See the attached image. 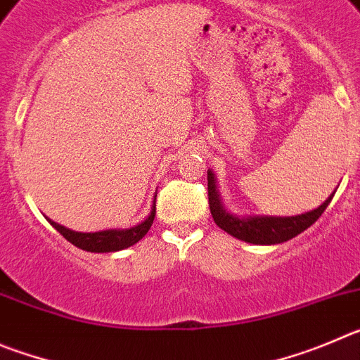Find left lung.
<instances>
[{
  "label": "left lung",
  "instance_id": "left-lung-1",
  "mask_svg": "<svg viewBox=\"0 0 360 360\" xmlns=\"http://www.w3.org/2000/svg\"><path fill=\"white\" fill-rule=\"evenodd\" d=\"M332 192L328 199L317 206L316 210L301 213V215L292 217H273V215H235L229 213L222 204V197H220L219 186H217V177L213 170L208 168V202L210 212H212L213 220L220 229H224L231 236L238 238V240L249 242V244L257 245H274L287 242L316 222L321 213L325 212L326 206L330 204L333 197Z\"/></svg>",
  "mask_w": 360,
  "mask_h": 360
}]
</instances>
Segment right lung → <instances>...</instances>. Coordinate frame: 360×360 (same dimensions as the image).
<instances>
[{
	"label": "right lung",
	"instance_id": "obj_1",
	"mask_svg": "<svg viewBox=\"0 0 360 360\" xmlns=\"http://www.w3.org/2000/svg\"><path fill=\"white\" fill-rule=\"evenodd\" d=\"M156 195L154 193V200H152L150 213L141 220L140 224L132 226V228L125 229H102V231L95 233H82V231H73V229L66 228V226H60L57 222H53L51 219H48L51 226H53L60 235L66 238L68 242H71L73 245H77L79 249L89 252H115L122 251V249H127L131 245H134L136 242H140L145 235L150 229L152 222H154V217H156Z\"/></svg>",
	"mask_w": 360,
	"mask_h": 360
}]
</instances>
